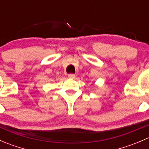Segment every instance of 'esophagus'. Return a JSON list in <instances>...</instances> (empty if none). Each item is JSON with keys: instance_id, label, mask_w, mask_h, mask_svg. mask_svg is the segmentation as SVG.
Here are the masks:
<instances>
[{"instance_id": "esophagus-1", "label": "esophagus", "mask_w": 149, "mask_h": 149, "mask_svg": "<svg viewBox=\"0 0 149 149\" xmlns=\"http://www.w3.org/2000/svg\"><path fill=\"white\" fill-rule=\"evenodd\" d=\"M68 78H70V79H74V78L76 77V75L73 74V73H70V74L68 75Z\"/></svg>"}]
</instances>
